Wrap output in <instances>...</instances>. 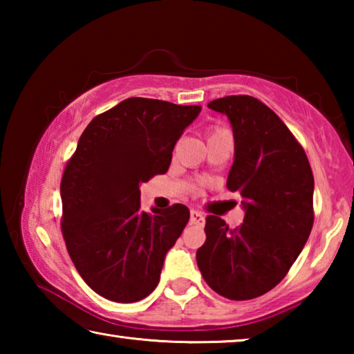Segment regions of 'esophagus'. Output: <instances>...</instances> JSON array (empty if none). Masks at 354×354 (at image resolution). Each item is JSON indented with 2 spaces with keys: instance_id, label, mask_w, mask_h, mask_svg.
<instances>
[{
  "instance_id": "esophagus-1",
  "label": "esophagus",
  "mask_w": 354,
  "mask_h": 354,
  "mask_svg": "<svg viewBox=\"0 0 354 354\" xmlns=\"http://www.w3.org/2000/svg\"><path fill=\"white\" fill-rule=\"evenodd\" d=\"M190 223L203 226L205 225V217H203V214H200L198 211H192L190 212Z\"/></svg>"
}]
</instances>
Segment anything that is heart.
I'll return each instance as SVG.
<instances>
[{
  "label": "heart",
  "instance_id": "heart-1",
  "mask_svg": "<svg viewBox=\"0 0 354 354\" xmlns=\"http://www.w3.org/2000/svg\"><path fill=\"white\" fill-rule=\"evenodd\" d=\"M223 133H227L226 129H223V128H212L211 129V133H209V137H212V136H218V134H223Z\"/></svg>",
  "mask_w": 354,
  "mask_h": 354
}]
</instances>
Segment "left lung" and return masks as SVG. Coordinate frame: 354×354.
Returning a JSON list of instances; mask_svg holds the SVG:
<instances>
[{
	"label": "left lung",
	"mask_w": 354,
	"mask_h": 354,
	"mask_svg": "<svg viewBox=\"0 0 354 354\" xmlns=\"http://www.w3.org/2000/svg\"><path fill=\"white\" fill-rule=\"evenodd\" d=\"M207 106L231 122L226 187L242 195L245 217L232 230L207 215L196 263L212 290L243 301L279 284L301 253L314 225V175L303 147L262 101L231 95Z\"/></svg>",
	"instance_id": "obj_1"
}]
</instances>
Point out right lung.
Segmentation results:
<instances>
[{"label":"right lung","mask_w":354,"mask_h":354,"mask_svg":"<svg viewBox=\"0 0 354 354\" xmlns=\"http://www.w3.org/2000/svg\"><path fill=\"white\" fill-rule=\"evenodd\" d=\"M201 106L128 98L95 117L65 165L62 236L77 273L98 295L134 303L159 283L164 259L190 212L140 209L142 183L164 175Z\"/></svg>","instance_id":"1"}]
</instances>
